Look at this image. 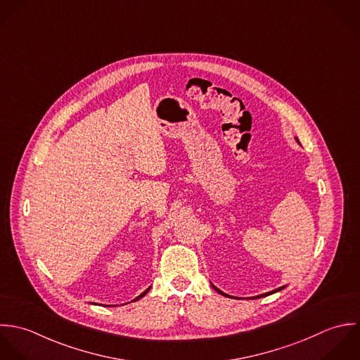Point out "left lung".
I'll list each match as a JSON object with an SVG mask.
<instances>
[{"label":"left lung","instance_id":"8db88e82","mask_svg":"<svg viewBox=\"0 0 360 360\" xmlns=\"http://www.w3.org/2000/svg\"><path fill=\"white\" fill-rule=\"evenodd\" d=\"M295 141L297 142V144H300V142H299V139H297V138H295ZM212 287L214 288V289H216L218 293H221V295H224V296H228V297H231V295H226L225 292H222L221 289H218V288H217L216 285H214V284H212ZM285 287H287V285H284V287L277 288V289H274V290H270V292H266V293H262V295H257V296H253V297H263V296H267V295L276 293V292H278V290H283V289H284V288Z\"/></svg>","mask_w":360,"mask_h":360}]
</instances>
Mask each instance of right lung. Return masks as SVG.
<instances>
[{
  "mask_svg": "<svg viewBox=\"0 0 360 360\" xmlns=\"http://www.w3.org/2000/svg\"><path fill=\"white\" fill-rule=\"evenodd\" d=\"M148 290H150V287L147 288V289H146V290H144V292H142V293H141V295H139V296H136V297H135V299H134V302H136V300H139V299H142V297H143L144 295H146V293H147V292H148ZM93 304H96V303H93Z\"/></svg>",
  "mask_w": 360,
  "mask_h": 360,
  "instance_id": "obj_1",
  "label": "right lung"
}]
</instances>
